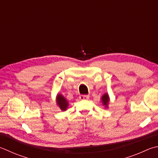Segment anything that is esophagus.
I'll list each match as a JSON object with an SVG mask.
<instances>
[{"instance_id": "esophagus-1", "label": "esophagus", "mask_w": 158, "mask_h": 158, "mask_svg": "<svg viewBox=\"0 0 158 158\" xmlns=\"http://www.w3.org/2000/svg\"><path fill=\"white\" fill-rule=\"evenodd\" d=\"M89 96L88 95H80L79 96V99L80 100H87L89 99Z\"/></svg>"}]
</instances>
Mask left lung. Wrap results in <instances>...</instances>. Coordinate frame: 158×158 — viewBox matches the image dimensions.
Here are the masks:
<instances>
[{"label": "left lung", "instance_id": "left-lung-1", "mask_svg": "<svg viewBox=\"0 0 158 158\" xmlns=\"http://www.w3.org/2000/svg\"><path fill=\"white\" fill-rule=\"evenodd\" d=\"M101 101H102V104L103 106H105L106 108L108 107V106H109L110 103V96L108 94V93H105L103 96L101 97Z\"/></svg>", "mask_w": 158, "mask_h": 158}]
</instances>
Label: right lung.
Returning <instances> with one entry per match:
<instances>
[{
  "mask_svg": "<svg viewBox=\"0 0 158 158\" xmlns=\"http://www.w3.org/2000/svg\"><path fill=\"white\" fill-rule=\"evenodd\" d=\"M56 103L57 106L60 108L61 111H66L68 107L69 106V103L67 99L63 95L61 94H57L56 97Z\"/></svg>",
  "mask_w": 158,
  "mask_h": 158,
  "instance_id": "1",
  "label": "right lung"
}]
</instances>
